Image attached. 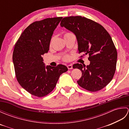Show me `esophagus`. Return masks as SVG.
Segmentation results:
<instances>
[{"label": "esophagus", "instance_id": "34e87169", "mask_svg": "<svg viewBox=\"0 0 129 129\" xmlns=\"http://www.w3.org/2000/svg\"><path fill=\"white\" fill-rule=\"evenodd\" d=\"M67 67H68V69H73V65H68V66H67Z\"/></svg>", "mask_w": 129, "mask_h": 129}]
</instances>
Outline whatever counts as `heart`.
I'll return each instance as SVG.
<instances>
[{
	"label": "heart",
	"instance_id": "heart-1",
	"mask_svg": "<svg viewBox=\"0 0 129 129\" xmlns=\"http://www.w3.org/2000/svg\"><path fill=\"white\" fill-rule=\"evenodd\" d=\"M70 34V33H65L64 34V37L65 36V35H67L68 34ZM51 41H52V40H51ZM70 57L69 55H65V56H64V57H63V59L65 60V61H68V60H70Z\"/></svg>",
	"mask_w": 129,
	"mask_h": 129
}]
</instances>
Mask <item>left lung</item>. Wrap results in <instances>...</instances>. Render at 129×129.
Masks as SVG:
<instances>
[{
  "label": "left lung",
  "instance_id": "obj_1",
  "mask_svg": "<svg viewBox=\"0 0 129 129\" xmlns=\"http://www.w3.org/2000/svg\"><path fill=\"white\" fill-rule=\"evenodd\" d=\"M60 26L75 35L79 53L89 54V65H73L82 72L78 84L88 91L95 92L105 87L113 78L117 54L110 34L100 24L81 16L62 19Z\"/></svg>",
  "mask_w": 129,
  "mask_h": 129
}]
</instances>
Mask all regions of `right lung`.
I'll list each match as a JSON object with an SVG mask.
<instances>
[{
  "label": "right lung",
  "mask_w": 129,
  "mask_h": 129,
  "mask_svg": "<svg viewBox=\"0 0 129 129\" xmlns=\"http://www.w3.org/2000/svg\"><path fill=\"white\" fill-rule=\"evenodd\" d=\"M62 17L46 18L31 23L16 43L13 54L19 84L33 95L43 97L53 91L60 76L68 68L59 64L45 67L42 55L47 53L54 30Z\"/></svg>",
  "instance_id": "obj_1"
}]
</instances>
